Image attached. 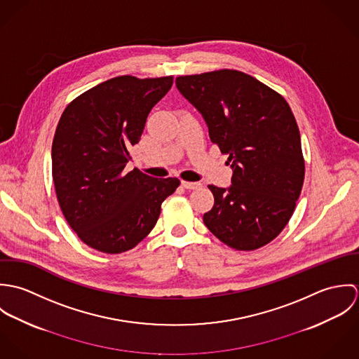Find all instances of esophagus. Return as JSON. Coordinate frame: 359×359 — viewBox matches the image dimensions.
I'll use <instances>...</instances> for the list:
<instances>
[{
    "mask_svg": "<svg viewBox=\"0 0 359 359\" xmlns=\"http://www.w3.org/2000/svg\"><path fill=\"white\" fill-rule=\"evenodd\" d=\"M181 185L187 189H201L203 187L201 182H189V181H181Z\"/></svg>",
    "mask_w": 359,
    "mask_h": 359,
    "instance_id": "esophagus-1",
    "label": "esophagus"
}]
</instances>
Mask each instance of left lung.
I'll return each instance as SVG.
<instances>
[{
    "instance_id": "obj_1",
    "label": "left lung",
    "mask_w": 359,
    "mask_h": 359,
    "mask_svg": "<svg viewBox=\"0 0 359 359\" xmlns=\"http://www.w3.org/2000/svg\"><path fill=\"white\" fill-rule=\"evenodd\" d=\"M175 84L202 113L211 142L233 168L231 188L208 185L214 205L203 215L205 226L235 250L268 245L293 215L306 174L289 103L239 70L178 76Z\"/></svg>"
}]
</instances>
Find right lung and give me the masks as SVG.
Segmentation results:
<instances>
[{
  "instance_id": "add662e5",
  "label": "right lung",
  "mask_w": 359,
  "mask_h": 359,
  "mask_svg": "<svg viewBox=\"0 0 359 359\" xmlns=\"http://www.w3.org/2000/svg\"><path fill=\"white\" fill-rule=\"evenodd\" d=\"M172 76H118L66 106L52 142V178L60 210L77 236L106 255L134 249L154 229L178 178L126 171L147 117Z\"/></svg>"
}]
</instances>
